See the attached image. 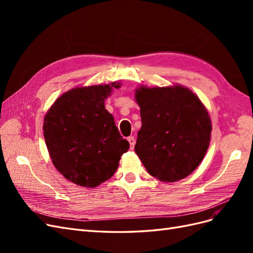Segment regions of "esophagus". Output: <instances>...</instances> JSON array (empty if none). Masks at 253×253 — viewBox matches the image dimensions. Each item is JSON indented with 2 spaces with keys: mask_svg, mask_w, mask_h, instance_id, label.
I'll list each match as a JSON object with an SVG mask.
<instances>
[{
  "mask_svg": "<svg viewBox=\"0 0 253 253\" xmlns=\"http://www.w3.org/2000/svg\"><path fill=\"white\" fill-rule=\"evenodd\" d=\"M127 141L129 142V145H131V149H134V145H135V142H136V140H135V138H134V136L127 137Z\"/></svg>",
  "mask_w": 253,
  "mask_h": 253,
  "instance_id": "esophagus-1",
  "label": "esophagus"
}]
</instances>
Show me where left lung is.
Returning a JSON list of instances; mask_svg holds the SVG:
<instances>
[{
    "instance_id": "1",
    "label": "left lung",
    "mask_w": 253,
    "mask_h": 253,
    "mask_svg": "<svg viewBox=\"0 0 253 253\" xmlns=\"http://www.w3.org/2000/svg\"><path fill=\"white\" fill-rule=\"evenodd\" d=\"M141 128L135 152L150 175L165 182L185 178L203 160L210 142L211 120L190 89L139 87Z\"/></svg>"
}]
</instances>
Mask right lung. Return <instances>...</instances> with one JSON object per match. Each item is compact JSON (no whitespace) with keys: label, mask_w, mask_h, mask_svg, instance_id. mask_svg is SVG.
<instances>
[{"label":"right lung","mask_w":253,"mask_h":253,"mask_svg":"<svg viewBox=\"0 0 253 253\" xmlns=\"http://www.w3.org/2000/svg\"><path fill=\"white\" fill-rule=\"evenodd\" d=\"M113 87L120 85L112 83ZM112 86L93 85L66 91L51 105L43 131L56 169L72 182L94 188L116 172L129 143L122 138L104 99Z\"/></svg>","instance_id":"obj_1"}]
</instances>
